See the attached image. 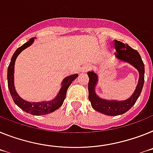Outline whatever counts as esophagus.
Returning a JSON list of instances; mask_svg holds the SVG:
<instances>
[{
	"label": "esophagus",
	"mask_w": 153,
	"mask_h": 153,
	"mask_svg": "<svg viewBox=\"0 0 153 153\" xmlns=\"http://www.w3.org/2000/svg\"><path fill=\"white\" fill-rule=\"evenodd\" d=\"M91 69V67H90V65H85L84 67L82 68V72H87V71H88Z\"/></svg>",
	"instance_id": "obj_1"
}]
</instances>
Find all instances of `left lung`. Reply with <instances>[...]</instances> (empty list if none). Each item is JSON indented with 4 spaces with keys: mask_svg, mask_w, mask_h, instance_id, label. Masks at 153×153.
I'll list each match as a JSON object with an SVG mask.
<instances>
[{
    "mask_svg": "<svg viewBox=\"0 0 153 153\" xmlns=\"http://www.w3.org/2000/svg\"><path fill=\"white\" fill-rule=\"evenodd\" d=\"M114 47L116 50L115 55L119 59L128 62L137 69L139 72V79L137 87L135 88L133 95L127 100L117 102V101H108L100 99L95 92V86L98 81V77L93 71H88V99L91 102V106L96 111L107 115H123L128 111L134 105L143 90L144 84L145 67L140 54L136 50L129 47L127 44L114 41Z\"/></svg>",
    "mask_w": 153,
    "mask_h": 153,
    "instance_id": "1",
    "label": "left lung"
}]
</instances>
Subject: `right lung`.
<instances>
[{"label": "right lung", "mask_w": 153, "mask_h": 153, "mask_svg": "<svg viewBox=\"0 0 153 153\" xmlns=\"http://www.w3.org/2000/svg\"><path fill=\"white\" fill-rule=\"evenodd\" d=\"M34 41V38H30L28 42H27L25 44H24L22 46L18 48L16 50L15 52L14 53L12 58H11V60H10V65L8 66V69H7V84H8L9 91H10V95H11V97H12L13 100H14V103L19 108L24 110L25 112H27V113L31 114V115H43L53 112V111H54L55 110L59 108L62 105L64 100L65 99L66 92H67L68 88L70 86V85L71 84V82L78 76V74H75V75H70V76L65 78L63 80V82H62V88H61L60 91L58 92L56 98L53 99V100L50 101V102H28L21 99V97L18 95V93L16 92L15 88H14V63H15L16 58L18 56V54L23 51L24 49H25L26 48L30 46L33 43Z\"/></svg>", "instance_id": "1"}]
</instances>
